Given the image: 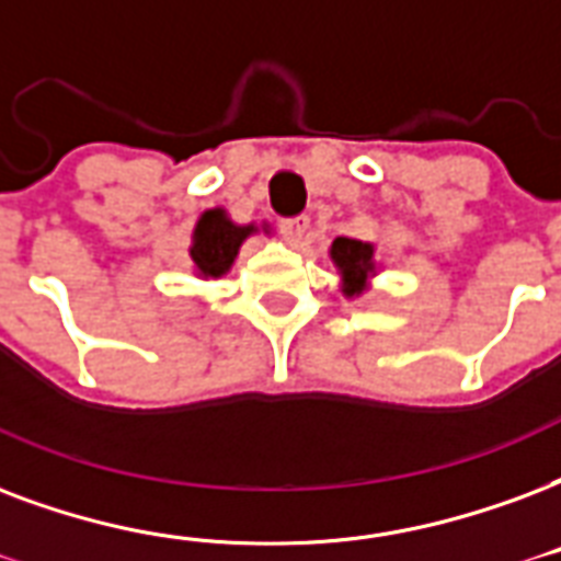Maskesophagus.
Masks as SVG:
<instances>
[{"instance_id": "34e87169", "label": "esophagus", "mask_w": 561, "mask_h": 561, "mask_svg": "<svg viewBox=\"0 0 561 561\" xmlns=\"http://www.w3.org/2000/svg\"><path fill=\"white\" fill-rule=\"evenodd\" d=\"M309 226H311V220L306 217V214H297V217H285V220H279V229H282V234H285V241L294 243V247H297V243L306 238Z\"/></svg>"}]
</instances>
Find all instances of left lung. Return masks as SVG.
I'll use <instances>...</instances> for the list:
<instances>
[{"mask_svg":"<svg viewBox=\"0 0 561 561\" xmlns=\"http://www.w3.org/2000/svg\"><path fill=\"white\" fill-rule=\"evenodd\" d=\"M329 255H332V262L341 271L344 294L347 297L362 294L367 288V276L374 273V247L365 241H356V238H335Z\"/></svg>","mask_w":561,"mask_h":561,"instance_id":"8db88e82","label":"left lung"}]
</instances>
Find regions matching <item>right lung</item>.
<instances>
[{"label":"right lung","instance_id":"right-lung-1","mask_svg":"<svg viewBox=\"0 0 561 561\" xmlns=\"http://www.w3.org/2000/svg\"><path fill=\"white\" fill-rule=\"evenodd\" d=\"M255 232V226H234L226 217L224 208H211L199 217L191 243V259L199 276H224L232 267L234 255L247 241V234Z\"/></svg>","mask_w":561,"mask_h":561}]
</instances>
